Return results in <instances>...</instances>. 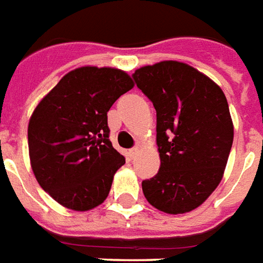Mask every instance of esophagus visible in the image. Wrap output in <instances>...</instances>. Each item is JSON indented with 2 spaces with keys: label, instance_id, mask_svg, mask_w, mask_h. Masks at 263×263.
Masks as SVG:
<instances>
[{
  "label": "esophagus",
  "instance_id": "34e87169",
  "mask_svg": "<svg viewBox=\"0 0 263 263\" xmlns=\"http://www.w3.org/2000/svg\"><path fill=\"white\" fill-rule=\"evenodd\" d=\"M139 153H140L139 147H135V148H132V150L128 152V156H130V158H136L139 156Z\"/></svg>",
  "mask_w": 263,
  "mask_h": 263
}]
</instances>
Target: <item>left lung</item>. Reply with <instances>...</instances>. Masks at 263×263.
Segmentation results:
<instances>
[{
	"label": "left lung",
	"mask_w": 263,
	"mask_h": 263,
	"mask_svg": "<svg viewBox=\"0 0 263 263\" xmlns=\"http://www.w3.org/2000/svg\"><path fill=\"white\" fill-rule=\"evenodd\" d=\"M157 111L160 170L141 182L154 208L185 214L200 206L222 180L234 124L222 89L187 63L147 65L133 73Z\"/></svg>",
	"instance_id": "obj_1"
}]
</instances>
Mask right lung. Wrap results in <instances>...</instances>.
<instances>
[{"instance_id":"add662e5","label":"right lung","mask_w":263,"mask_h":263,"mask_svg":"<svg viewBox=\"0 0 263 263\" xmlns=\"http://www.w3.org/2000/svg\"><path fill=\"white\" fill-rule=\"evenodd\" d=\"M135 83L120 69L82 66L35 107L28 147L39 185L61 205L89 211L107 198L126 160L109 140L107 111Z\"/></svg>"}]
</instances>
